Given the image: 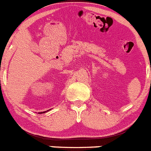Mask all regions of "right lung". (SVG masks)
Segmentation results:
<instances>
[{
  "instance_id": "obj_1",
  "label": "right lung",
  "mask_w": 151,
  "mask_h": 151,
  "mask_svg": "<svg viewBox=\"0 0 151 151\" xmlns=\"http://www.w3.org/2000/svg\"><path fill=\"white\" fill-rule=\"evenodd\" d=\"M45 112H46V111H43V112H39V114H42V113H45Z\"/></svg>"
}]
</instances>
